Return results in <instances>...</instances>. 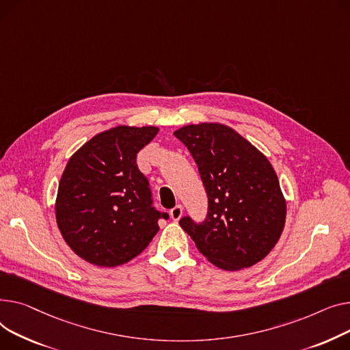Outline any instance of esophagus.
<instances>
[{
	"label": "esophagus",
	"mask_w": 350,
	"mask_h": 350,
	"mask_svg": "<svg viewBox=\"0 0 350 350\" xmlns=\"http://www.w3.org/2000/svg\"><path fill=\"white\" fill-rule=\"evenodd\" d=\"M182 212H183V209H182V206H180V204H176V206H175V208H172V209L170 211V215H171L172 220L178 221V220L180 219V216H182Z\"/></svg>",
	"instance_id": "esophagus-1"
}]
</instances>
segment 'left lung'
<instances>
[{
  "label": "left lung",
  "mask_w": 350,
  "mask_h": 350,
  "mask_svg": "<svg viewBox=\"0 0 350 350\" xmlns=\"http://www.w3.org/2000/svg\"><path fill=\"white\" fill-rule=\"evenodd\" d=\"M174 134L193 157L209 200L206 219L195 223L185 216L180 228L221 270L237 271L261 261L277 244L286 215L270 161L219 122L189 124Z\"/></svg>",
  "instance_id": "8db88e82"
}]
</instances>
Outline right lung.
I'll list each match as a JSON object with an SVG mask.
<instances>
[{
    "mask_svg": "<svg viewBox=\"0 0 350 350\" xmlns=\"http://www.w3.org/2000/svg\"><path fill=\"white\" fill-rule=\"evenodd\" d=\"M159 129L118 126L88 141L69 159L56 196V223L69 247L98 267H117L146 250L168 219L152 206L137 154Z\"/></svg>",
    "mask_w": 350,
    "mask_h": 350,
    "instance_id": "obj_1",
    "label": "right lung"
}]
</instances>
